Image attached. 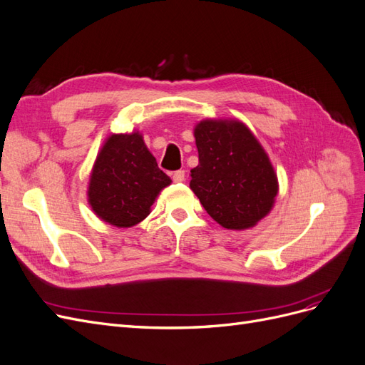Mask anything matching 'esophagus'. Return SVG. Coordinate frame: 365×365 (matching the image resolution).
I'll return each instance as SVG.
<instances>
[{"instance_id":"esophagus-1","label":"esophagus","mask_w":365,"mask_h":365,"mask_svg":"<svg viewBox=\"0 0 365 365\" xmlns=\"http://www.w3.org/2000/svg\"><path fill=\"white\" fill-rule=\"evenodd\" d=\"M172 178H173L175 182H182L185 180V172L184 170H176V172H173Z\"/></svg>"}]
</instances>
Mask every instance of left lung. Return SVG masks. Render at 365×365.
Wrapping results in <instances>:
<instances>
[{
	"label": "left lung",
	"instance_id": "obj_1",
	"mask_svg": "<svg viewBox=\"0 0 365 365\" xmlns=\"http://www.w3.org/2000/svg\"><path fill=\"white\" fill-rule=\"evenodd\" d=\"M200 164L190 189L219 225L245 230L267 216L279 192L277 175L257 138L239 120L195 126Z\"/></svg>",
	"mask_w": 365,
	"mask_h": 365
}]
</instances>
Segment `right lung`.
I'll list each match as a JSON object with an SVG mask.
<instances>
[{
	"label": "right lung",
	"instance_id": "obj_1",
	"mask_svg": "<svg viewBox=\"0 0 365 365\" xmlns=\"http://www.w3.org/2000/svg\"><path fill=\"white\" fill-rule=\"evenodd\" d=\"M170 182L138 130L113 134L93 165L88 202L105 222L129 228L150 213L155 197Z\"/></svg>",
	"mask_w": 365,
	"mask_h": 365
}]
</instances>
